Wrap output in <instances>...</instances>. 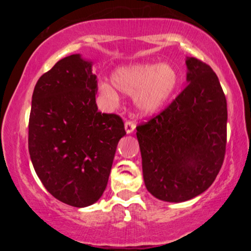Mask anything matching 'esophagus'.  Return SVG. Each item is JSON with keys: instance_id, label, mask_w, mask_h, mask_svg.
I'll list each match as a JSON object with an SVG mask.
<instances>
[{"instance_id": "34e87169", "label": "esophagus", "mask_w": 251, "mask_h": 251, "mask_svg": "<svg viewBox=\"0 0 251 251\" xmlns=\"http://www.w3.org/2000/svg\"><path fill=\"white\" fill-rule=\"evenodd\" d=\"M125 128L126 133H131L136 128V122L131 121V120H126L125 123Z\"/></svg>"}]
</instances>
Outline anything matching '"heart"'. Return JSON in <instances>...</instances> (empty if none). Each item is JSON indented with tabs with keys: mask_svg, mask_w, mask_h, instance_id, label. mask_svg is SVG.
<instances>
[{
	"mask_svg": "<svg viewBox=\"0 0 251 251\" xmlns=\"http://www.w3.org/2000/svg\"><path fill=\"white\" fill-rule=\"evenodd\" d=\"M112 81L119 90L136 95V105L140 111L152 114L174 95L178 85V74L167 64H137L116 70ZM99 90L109 100H118V92L111 84L101 83Z\"/></svg>",
	"mask_w": 251,
	"mask_h": 251,
	"instance_id": "obj_1",
	"label": "heart"
}]
</instances>
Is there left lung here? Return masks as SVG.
I'll list each match as a JSON object with an SVG mask.
<instances>
[{
  "label": "left lung",
  "instance_id": "obj_1",
  "mask_svg": "<svg viewBox=\"0 0 251 251\" xmlns=\"http://www.w3.org/2000/svg\"><path fill=\"white\" fill-rule=\"evenodd\" d=\"M186 65L184 90L136 128L147 191L167 202L203 193L217 177L226 151L227 104L217 75L194 57Z\"/></svg>",
  "mask_w": 251,
  "mask_h": 251
}]
</instances>
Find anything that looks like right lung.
<instances>
[{"label":"right lung","instance_id":"right-lung-1","mask_svg":"<svg viewBox=\"0 0 251 251\" xmlns=\"http://www.w3.org/2000/svg\"><path fill=\"white\" fill-rule=\"evenodd\" d=\"M97 76L80 54L65 57L39 78L28 122L35 173L57 200L72 207L95 203L104 193L125 123L98 111Z\"/></svg>","mask_w":251,"mask_h":251}]
</instances>
